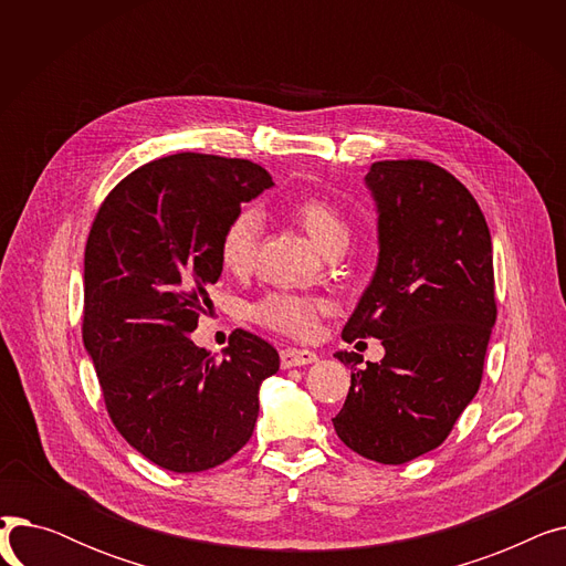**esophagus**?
Returning a JSON list of instances; mask_svg holds the SVG:
<instances>
[{"instance_id": "obj_1", "label": "esophagus", "mask_w": 566, "mask_h": 566, "mask_svg": "<svg viewBox=\"0 0 566 566\" xmlns=\"http://www.w3.org/2000/svg\"><path fill=\"white\" fill-rule=\"evenodd\" d=\"M280 358H282V367L291 369V367L314 365L318 360V355L314 350H307V348H284L280 353Z\"/></svg>"}]
</instances>
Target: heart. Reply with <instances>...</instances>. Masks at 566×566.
<instances>
[{
  "instance_id": "1",
  "label": "heart",
  "mask_w": 566,
  "mask_h": 566,
  "mask_svg": "<svg viewBox=\"0 0 566 566\" xmlns=\"http://www.w3.org/2000/svg\"><path fill=\"white\" fill-rule=\"evenodd\" d=\"M286 216L310 235V241L323 254L346 250L350 241V227L346 216L325 197L310 195L295 199L293 203H289ZM259 235L261 218L254 208H245V211L235 213V218L224 227L220 238V259L227 271L238 275L252 271ZM325 310H328V305L316 298H303V295L293 293H273L265 295L252 314L259 323L277 333L307 337Z\"/></svg>"
}]
</instances>
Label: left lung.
I'll use <instances>...</instances> for the list:
<instances>
[{
  "mask_svg": "<svg viewBox=\"0 0 566 566\" xmlns=\"http://www.w3.org/2000/svg\"><path fill=\"white\" fill-rule=\"evenodd\" d=\"M365 186L378 259L342 339L376 337L385 355L358 369V353H335L353 374L333 424L353 452L399 465L436 450L480 390L495 325L493 245L478 201L433 163H374Z\"/></svg>",
  "mask_w": 566,
  "mask_h": 566,
  "instance_id": "obj_1",
  "label": "left lung"
}]
</instances>
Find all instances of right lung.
Instances as JSON below:
<instances>
[{
  "mask_svg": "<svg viewBox=\"0 0 566 566\" xmlns=\"http://www.w3.org/2000/svg\"><path fill=\"white\" fill-rule=\"evenodd\" d=\"M273 186L263 167L176 154L135 169L94 220L84 252L82 339L114 427L171 472H201L252 438L280 355L235 331L216 355L190 333L222 275L224 227Z\"/></svg>",
  "mask_w": 566,
  "mask_h": 566,
  "instance_id": "add662e5",
  "label": "right lung"
}]
</instances>
